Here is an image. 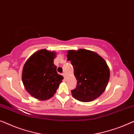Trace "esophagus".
<instances>
[{
	"instance_id": "34e87169",
	"label": "esophagus",
	"mask_w": 134,
	"mask_h": 134,
	"mask_svg": "<svg viewBox=\"0 0 134 134\" xmlns=\"http://www.w3.org/2000/svg\"><path fill=\"white\" fill-rule=\"evenodd\" d=\"M63 76L64 77V79H66V74L65 73H63Z\"/></svg>"
}]
</instances>
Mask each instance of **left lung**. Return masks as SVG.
<instances>
[{"label": "left lung", "instance_id": "left-lung-1", "mask_svg": "<svg viewBox=\"0 0 134 134\" xmlns=\"http://www.w3.org/2000/svg\"><path fill=\"white\" fill-rule=\"evenodd\" d=\"M67 53L77 80L76 88L71 91L72 96L83 102L96 99L109 82L110 71L107 63L97 53L90 50H69Z\"/></svg>", "mask_w": 134, "mask_h": 134}]
</instances>
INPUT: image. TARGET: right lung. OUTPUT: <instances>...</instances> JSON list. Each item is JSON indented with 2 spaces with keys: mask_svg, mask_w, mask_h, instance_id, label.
<instances>
[{
  "mask_svg": "<svg viewBox=\"0 0 134 134\" xmlns=\"http://www.w3.org/2000/svg\"><path fill=\"white\" fill-rule=\"evenodd\" d=\"M56 53L45 49L30 56L23 68L22 79L25 90L39 100H46L55 94L63 77L57 72L54 64Z\"/></svg>",
  "mask_w": 134,
  "mask_h": 134,
  "instance_id": "right-lung-1",
  "label": "right lung"
}]
</instances>
